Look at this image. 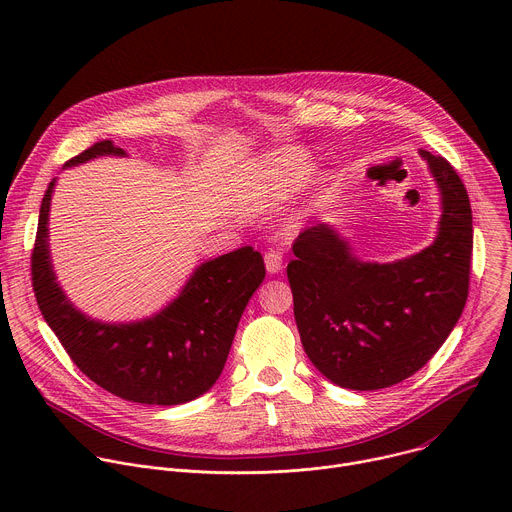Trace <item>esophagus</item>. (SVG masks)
Returning a JSON list of instances; mask_svg holds the SVG:
<instances>
[{
    "mask_svg": "<svg viewBox=\"0 0 512 512\" xmlns=\"http://www.w3.org/2000/svg\"><path fill=\"white\" fill-rule=\"evenodd\" d=\"M265 267L269 273H279L283 267V257L279 251H265Z\"/></svg>",
    "mask_w": 512,
    "mask_h": 512,
    "instance_id": "34e87169",
    "label": "esophagus"
}]
</instances>
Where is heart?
I'll use <instances>...</instances> for the list:
<instances>
[{
  "instance_id": "1",
  "label": "heart",
  "mask_w": 512,
  "mask_h": 512,
  "mask_svg": "<svg viewBox=\"0 0 512 512\" xmlns=\"http://www.w3.org/2000/svg\"><path fill=\"white\" fill-rule=\"evenodd\" d=\"M314 172L304 156H281L267 162L241 188V204L249 210H271L285 202Z\"/></svg>"
}]
</instances>
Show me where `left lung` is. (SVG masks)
<instances>
[{"instance_id": "left-lung-1", "label": "left lung", "mask_w": 512, "mask_h": 512, "mask_svg": "<svg viewBox=\"0 0 512 512\" xmlns=\"http://www.w3.org/2000/svg\"><path fill=\"white\" fill-rule=\"evenodd\" d=\"M442 194L435 241L395 263H362L328 227L294 241L287 279L300 338L314 367L352 391H375L415 375L440 350L468 300L472 208L442 156L419 152Z\"/></svg>"}]
</instances>
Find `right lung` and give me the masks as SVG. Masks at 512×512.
Instances as JSON below:
<instances>
[{"label": "right lung", "mask_w": 512, "mask_h": 512, "mask_svg": "<svg viewBox=\"0 0 512 512\" xmlns=\"http://www.w3.org/2000/svg\"><path fill=\"white\" fill-rule=\"evenodd\" d=\"M97 156H125L109 139L97 141L64 166ZM50 182L32 249V287L38 308L70 360L99 387L133 403L180 405L206 393L221 377L265 263L253 247H241L202 263L182 294L158 316L133 324H101L72 306L56 283L48 255Z\"/></svg>", "instance_id": "add662e5"}]
</instances>
